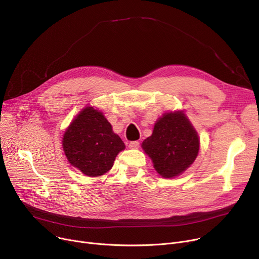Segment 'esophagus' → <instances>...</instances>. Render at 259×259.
I'll return each instance as SVG.
<instances>
[{"mask_svg": "<svg viewBox=\"0 0 259 259\" xmlns=\"http://www.w3.org/2000/svg\"><path fill=\"white\" fill-rule=\"evenodd\" d=\"M138 147H139V142H131L129 144L130 149H138Z\"/></svg>", "mask_w": 259, "mask_h": 259, "instance_id": "34e87169", "label": "esophagus"}]
</instances>
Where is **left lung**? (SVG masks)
Masks as SVG:
<instances>
[{"label":"left lung","mask_w":259,"mask_h":259,"mask_svg":"<svg viewBox=\"0 0 259 259\" xmlns=\"http://www.w3.org/2000/svg\"><path fill=\"white\" fill-rule=\"evenodd\" d=\"M143 149L163 178H174L194 162L199 151L197 132L182 111L164 114L153 134L144 140Z\"/></svg>","instance_id":"8db88e82"}]
</instances>
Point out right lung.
Masks as SVG:
<instances>
[{"mask_svg":"<svg viewBox=\"0 0 259 259\" xmlns=\"http://www.w3.org/2000/svg\"><path fill=\"white\" fill-rule=\"evenodd\" d=\"M63 149L71 165L85 176L99 177L112 167L125 145L100 111L85 107L66 130Z\"/></svg>","mask_w":259,"mask_h":259,"instance_id":"obj_1","label":"right lung"}]
</instances>
